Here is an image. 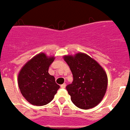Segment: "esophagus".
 I'll list each match as a JSON object with an SVG mask.
<instances>
[{
  "label": "esophagus",
  "instance_id": "34e87169",
  "mask_svg": "<svg viewBox=\"0 0 130 130\" xmlns=\"http://www.w3.org/2000/svg\"><path fill=\"white\" fill-rule=\"evenodd\" d=\"M66 83H64L63 85H61V88H62V89H64V88L66 87Z\"/></svg>",
  "mask_w": 130,
  "mask_h": 130
}]
</instances>
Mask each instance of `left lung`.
Wrapping results in <instances>:
<instances>
[{
	"mask_svg": "<svg viewBox=\"0 0 130 130\" xmlns=\"http://www.w3.org/2000/svg\"><path fill=\"white\" fill-rule=\"evenodd\" d=\"M73 80L66 87L71 101L77 107L89 109L103 100L107 87V76L97 61L86 54L65 56Z\"/></svg>",
	"mask_w": 130,
	"mask_h": 130,
	"instance_id": "8db88e82",
	"label": "left lung"
}]
</instances>
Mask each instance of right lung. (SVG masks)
Masks as SVG:
<instances>
[{"label":"right lung","mask_w":130,"mask_h":130,"mask_svg":"<svg viewBox=\"0 0 130 130\" xmlns=\"http://www.w3.org/2000/svg\"><path fill=\"white\" fill-rule=\"evenodd\" d=\"M53 57L44 53L35 56L21 70L18 84L23 97L33 105H47L54 98L59 85L55 82L48 69L53 62Z\"/></svg>","instance_id":"1"}]
</instances>
